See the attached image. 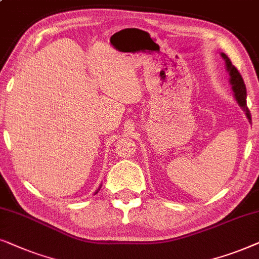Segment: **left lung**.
<instances>
[{
    "mask_svg": "<svg viewBox=\"0 0 259 259\" xmlns=\"http://www.w3.org/2000/svg\"><path fill=\"white\" fill-rule=\"evenodd\" d=\"M222 56L223 59L225 60L226 67H228V70L230 72V82H231L232 90L235 92L236 100L238 101V104L242 106L244 111H245L247 119L251 120V113L246 106V87H245V83H244L243 77L238 72V69L232 65V62L230 61V59L226 56V54L222 53Z\"/></svg>",
    "mask_w": 259,
    "mask_h": 259,
    "instance_id": "1",
    "label": "left lung"
}]
</instances>
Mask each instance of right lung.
<instances>
[{"mask_svg":"<svg viewBox=\"0 0 259 259\" xmlns=\"http://www.w3.org/2000/svg\"><path fill=\"white\" fill-rule=\"evenodd\" d=\"M99 190H100V189H99ZM99 190H98V191H99ZM98 191H97V192H95V193H98Z\"/></svg>","mask_w":259,"mask_h":259,"instance_id":"1","label":"right lung"}]
</instances>
